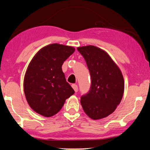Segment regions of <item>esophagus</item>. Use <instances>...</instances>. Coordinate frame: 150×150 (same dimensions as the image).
Returning <instances> with one entry per match:
<instances>
[{
	"label": "esophagus",
	"instance_id": "obj_1",
	"mask_svg": "<svg viewBox=\"0 0 150 150\" xmlns=\"http://www.w3.org/2000/svg\"><path fill=\"white\" fill-rule=\"evenodd\" d=\"M71 87H72V88H73V89H74L75 92L77 93V91H78V87H77V85H75V84H72V85H71Z\"/></svg>",
	"mask_w": 150,
	"mask_h": 150
}]
</instances>
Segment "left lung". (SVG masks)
I'll return each mask as SVG.
<instances>
[{
  "label": "left lung",
  "mask_w": 150,
  "mask_h": 150,
  "mask_svg": "<svg viewBox=\"0 0 150 150\" xmlns=\"http://www.w3.org/2000/svg\"><path fill=\"white\" fill-rule=\"evenodd\" d=\"M89 70L91 85L81 96L85 112L93 120L106 117L115 110L122 98L124 82L120 69L105 51L93 45L77 47Z\"/></svg>",
  "instance_id": "obj_1"
}]
</instances>
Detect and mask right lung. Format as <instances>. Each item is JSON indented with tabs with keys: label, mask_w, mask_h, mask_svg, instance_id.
<instances>
[{
	"label": "right lung",
	"mask_w": 150,
	"mask_h": 150,
	"mask_svg": "<svg viewBox=\"0 0 150 150\" xmlns=\"http://www.w3.org/2000/svg\"><path fill=\"white\" fill-rule=\"evenodd\" d=\"M75 48L53 44L42 48L28 67L24 90L28 103L37 113L50 117L59 112L74 90L62 71L63 62Z\"/></svg>",
	"instance_id": "right-lung-1"
}]
</instances>
